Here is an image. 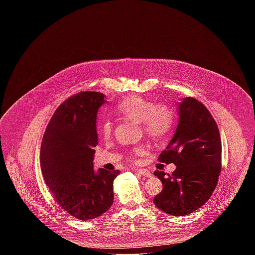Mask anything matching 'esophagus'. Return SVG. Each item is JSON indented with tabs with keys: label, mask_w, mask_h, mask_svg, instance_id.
Segmentation results:
<instances>
[{
	"label": "esophagus",
	"mask_w": 255,
	"mask_h": 255,
	"mask_svg": "<svg viewBox=\"0 0 255 255\" xmlns=\"http://www.w3.org/2000/svg\"><path fill=\"white\" fill-rule=\"evenodd\" d=\"M136 170H138V172H139L141 175H144V176H146V177L151 176V172H150L148 169L141 168V169H136Z\"/></svg>",
	"instance_id": "esophagus-1"
}]
</instances>
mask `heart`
Returning <instances> with one entry per match:
<instances>
[{
    "label": "heart",
    "mask_w": 255,
    "mask_h": 255,
    "mask_svg": "<svg viewBox=\"0 0 255 255\" xmlns=\"http://www.w3.org/2000/svg\"><path fill=\"white\" fill-rule=\"evenodd\" d=\"M118 112L126 119L140 123L142 130L152 139H161L166 136L173 126V115L164 104H153L140 97L133 96L122 101L118 106ZM113 124L106 120L101 125V133L108 137L112 133ZM144 146H137L129 152L131 159L143 155Z\"/></svg>",
    "instance_id": "obj_1"
}]
</instances>
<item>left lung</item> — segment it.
Instances as JSON below:
<instances>
[{
    "instance_id": "left-lung-1",
    "label": "left lung",
    "mask_w": 255,
    "mask_h": 255,
    "mask_svg": "<svg viewBox=\"0 0 255 255\" xmlns=\"http://www.w3.org/2000/svg\"><path fill=\"white\" fill-rule=\"evenodd\" d=\"M178 125L158 161L174 163L172 173L156 170L162 191L154 205L169 215L186 216L202 207L216 189L221 172V137L208 109L188 97L178 106Z\"/></svg>"
}]
</instances>
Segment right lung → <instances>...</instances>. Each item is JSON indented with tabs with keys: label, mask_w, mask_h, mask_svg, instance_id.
Wrapping results in <instances>:
<instances>
[{
	"label": "right lung",
	"mask_w": 255,
	"mask_h": 255,
	"mask_svg": "<svg viewBox=\"0 0 255 255\" xmlns=\"http://www.w3.org/2000/svg\"><path fill=\"white\" fill-rule=\"evenodd\" d=\"M98 92H81L56 109L43 135L41 171L52 197L69 215L88 221L114 202L113 181L119 170L94 169L98 144L96 120L106 102Z\"/></svg>",
	"instance_id": "add662e5"
}]
</instances>
